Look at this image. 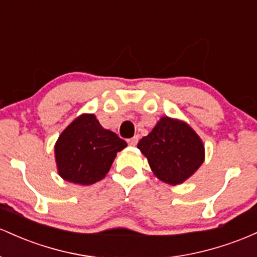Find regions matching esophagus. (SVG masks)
<instances>
[{
  "label": "esophagus",
  "mask_w": 257,
  "mask_h": 257,
  "mask_svg": "<svg viewBox=\"0 0 257 257\" xmlns=\"http://www.w3.org/2000/svg\"><path fill=\"white\" fill-rule=\"evenodd\" d=\"M138 140H140V136L136 135V136H134L132 138H130V140H127V143L130 144V146H136V144L138 143Z\"/></svg>",
  "instance_id": "esophagus-1"
}]
</instances>
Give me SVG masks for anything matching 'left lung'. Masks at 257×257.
Segmentation results:
<instances>
[{"label":"left lung","instance_id":"1","mask_svg":"<svg viewBox=\"0 0 257 257\" xmlns=\"http://www.w3.org/2000/svg\"><path fill=\"white\" fill-rule=\"evenodd\" d=\"M137 148L148 159L154 175L172 186L191 177L205 158L204 144L194 130L169 116L161 117Z\"/></svg>","mask_w":257,"mask_h":257}]
</instances>
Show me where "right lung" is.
Wrapping results in <instances>:
<instances>
[{"label":"right lung","mask_w":257,"mask_h":257,"mask_svg":"<svg viewBox=\"0 0 257 257\" xmlns=\"http://www.w3.org/2000/svg\"><path fill=\"white\" fill-rule=\"evenodd\" d=\"M127 143L102 127L93 114H82L62 132L56 146L58 174L68 182L90 186L105 177L116 153Z\"/></svg>","instance_id":"obj_1"}]
</instances>
